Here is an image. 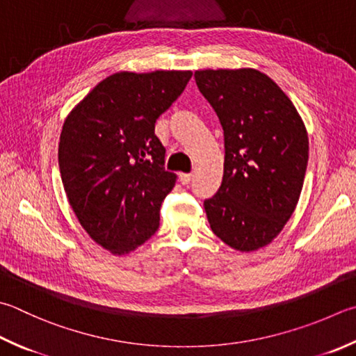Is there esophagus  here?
<instances>
[{
	"instance_id": "1",
	"label": "esophagus",
	"mask_w": 356,
	"mask_h": 356,
	"mask_svg": "<svg viewBox=\"0 0 356 356\" xmlns=\"http://www.w3.org/2000/svg\"><path fill=\"white\" fill-rule=\"evenodd\" d=\"M191 179H192V175L191 173H179V181H181V184H189L191 183Z\"/></svg>"
}]
</instances>
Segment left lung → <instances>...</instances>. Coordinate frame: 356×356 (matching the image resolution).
I'll use <instances>...</instances> for the list:
<instances>
[{
  "mask_svg": "<svg viewBox=\"0 0 356 356\" xmlns=\"http://www.w3.org/2000/svg\"><path fill=\"white\" fill-rule=\"evenodd\" d=\"M225 131L223 181L204 201L211 229L232 250L270 245L302 192L308 135L302 118L266 74L252 68L195 71Z\"/></svg>",
  "mask_w": 356,
  "mask_h": 356,
  "instance_id": "obj_1",
  "label": "left lung"
}]
</instances>
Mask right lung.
<instances>
[{"label":"right lung","mask_w":356,"mask_h":356,"mask_svg":"<svg viewBox=\"0 0 356 356\" xmlns=\"http://www.w3.org/2000/svg\"><path fill=\"white\" fill-rule=\"evenodd\" d=\"M192 71H120L99 82L66 116L58 143L63 189L88 236L115 256L145 243L177 183L164 170L156 119Z\"/></svg>","instance_id":"add662e5"}]
</instances>
